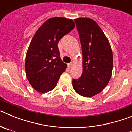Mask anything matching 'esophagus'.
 I'll list each match as a JSON object with an SVG mask.
<instances>
[{
    "label": "esophagus",
    "mask_w": 132,
    "mask_h": 132,
    "mask_svg": "<svg viewBox=\"0 0 132 132\" xmlns=\"http://www.w3.org/2000/svg\"><path fill=\"white\" fill-rule=\"evenodd\" d=\"M73 63H68L67 64V66H68L69 68H71V67H72V66H73Z\"/></svg>",
    "instance_id": "1"
}]
</instances>
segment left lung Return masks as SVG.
<instances>
[{"mask_svg": "<svg viewBox=\"0 0 132 132\" xmlns=\"http://www.w3.org/2000/svg\"><path fill=\"white\" fill-rule=\"evenodd\" d=\"M82 46L83 71L73 79V87L85 97L101 93L112 76L113 55L108 39L97 23L88 18L75 19Z\"/></svg>", "mask_w": 132, "mask_h": 132, "instance_id": "left-lung-1", "label": "left lung"}]
</instances>
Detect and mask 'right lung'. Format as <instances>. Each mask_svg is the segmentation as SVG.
<instances>
[{
    "label": "right lung",
    "instance_id": "add662e5",
    "mask_svg": "<svg viewBox=\"0 0 132 132\" xmlns=\"http://www.w3.org/2000/svg\"><path fill=\"white\" fill-rule=\"evenodd\" d=\"M75 26L73 20L54 17L45 22L34 36L26 53L25 70L27 79L37 91L53 90L67 68L60 58L57 44Z\"/></svg>",
    "mask_w": 132,
    "mask_h": 132
}]
</instances>
